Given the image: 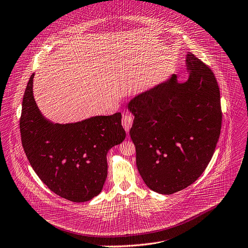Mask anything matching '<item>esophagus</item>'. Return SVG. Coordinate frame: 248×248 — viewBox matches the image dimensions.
Instances as JSON below:
<instances>
[{
	"mask_svg": "<svg viewBox=\"0 0 248 248\" xmlns=\"http://www.w3.org/2000/svg\"><path fill=\"white\" fill-rule=\"evenodd\" d=\"M132 123H133V118H132L129 114L124 115L122 124H123V126H124V130H125L126 132H128V131L130 130V127H131V125H132Z\"/></svg>",
	"mask_w": 248,
	"mask_h": 248,
	"instance_id": "obj_1",
	"label": "esophagus"
}]
</instances>
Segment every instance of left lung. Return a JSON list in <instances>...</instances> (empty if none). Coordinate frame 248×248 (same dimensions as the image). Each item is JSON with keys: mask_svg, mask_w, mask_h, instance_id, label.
<instances>
[{"mask_svg": "<svg viewBox=\"0 0 248 248\" xmlns=\"http://www.w3.org/2000/svg\"><path fill=\"white\" fill-rule=\"evenodd\" d=\"M188 79L175 74L134 96L129 134L138 170L145 185L159 194L181 191L210 163L221 127L220 95L213 71L187 52Z\"/></svg>", "mask_w": 248, "mask_h": 248, "instance_id": "1", "label": "left lung"}]
</instances>
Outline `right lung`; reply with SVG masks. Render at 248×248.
Listing matches in <instances>:
<instances>
[{
  "label": "right lung",
  "instance_id": "1",
  "mask_svg": "<svg viewBox=\"0 0 248 248\" xmlns=\"http://www.w3.org/2000/svg\"><path fill=\"white\" fill-rule=\"evenodd\" d=\"M32 74L22 99L21 143L41 181L53 193L75 202H87L103 190L108 151L122 143V114L95 116L54 124L42 115L33 97Z\"/></svg>",
  "mask_w": 248,
  "mask_h": 248
}]
</instances>
